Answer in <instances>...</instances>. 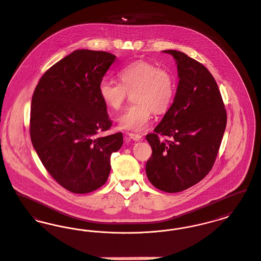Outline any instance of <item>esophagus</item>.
<instances>
[{
	"instance_id": "1",
	"label": "esophagus",
	"mask_w": 261,
	"mask_h": 261,
	"mask_svg": "<svg viewBox=\"0 0 261 261\" xmlns=\"http://www.w3.org/2000/svg\"><path fill=\"white\" fill-rule=\"evenodd\" d=\"M127 136H128V138L130 139H133V140H135V141H139L141 139V136L140 135H138V134H133V133H128L127 134Z\"/></svg>"
}]
</instances>
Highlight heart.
Instances as JSON below:
<instances>
[{"label":"heart","mask_w":261,"mask_h":261,"mask_svg":"<svg viewBox=\"0 0 261 261\" xmlns=\"http://www.w3.org/2000/svg\"><path fill=\"white\" fill-rule=\"evenodd\" d=\"M120 84L103 79L99 84V96L108 108L119 110L127 93H134V102L117 119L118 126L123 130L142 132L148 125L152 111L165 113L172 104L176 84L168 70L159 68L146 61H136L119 71Z\"/></svg>","instance_id":"1"}]
</instances>
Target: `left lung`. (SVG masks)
I'll list each match as a JSON object with an SVG mask.
<instances>
[{
    "instance_id": "obj_1",
    "label": "left lung",
    "mask_w": 261,
    "mask_h": 261,
    "mask_svg": "<svg viewBox=\"0 0 261 261\" xmlns=\"http://www.w3.org/2000/svg\"><path fill=\"white\" fill-rule=\"evenodd\" d=\"M179 83L171 107L146 136L152 148L145 171L161 191H184L200 182L212 169L226 125L225 105L213 75L203 64L177 50ZM164 135L170 141H160Z\"/></svg>"
}]
</instances>
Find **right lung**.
Wrapping results in <instances>:
<instances>
[{
    "instance_id": "1",
    "label": "right lung",
    "mask_w": 261,
    "mask_h": 261,
    "mask_svg": "<svg viewBox=\"0 0 261 261\" xmlns=\"http://www.w3.org/2000/svg\"><path fill=\"white\" fill-rule=\"evenodd\" d=\"M116 58L105 51L75 50L47 70L34 92V148L53 179L72 193L103 186L111 155L122 147V133L99 136L112 122L98 88Z\"/></svg>"
}]
</instances>
